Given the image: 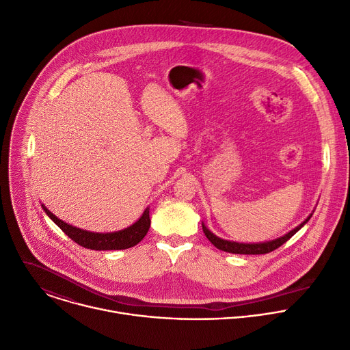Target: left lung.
<instances>
[{
  "mask_svg": "<svg viewBox=\"0 0 350 350\" xmlns=\"http://www.w3.org/2000/svg\"><path fill=\"white\" fill-rule=\"evenodd\" d=\"M310 217H312V214L299 226H297L295 229H293L287 234L278 237V239H274L271 241H263V243H236V241L224 240V239L215 236L213 232H209V229L204 224H202V232L206 236V239L211 241L221 251L230 252V254H243V255H259V254L271 252L275 248L283 245L286 241H288L310 219Z\"/></svg>",
  "mask_w": 350,
  "mask_h": 350,
  "instance_id": "obj_1",
  "label": "left lung"
}]
</instances>
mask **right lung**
Masks as SVG:
<instances>
[{"label":"right lung","mask_w":350,"mask_h":350,"mask_svg":"<svg viewBox=\"0 0 350 350\" xmlns=\"http://www.w3.org/2000/svg\"><path fill=\"white\" fill-rule=\"evenodd\" d=\"M45 214L64 232L73 241L79 245L95 251H109V250H125L136 245L139 241L144 240L150 228V215L149 206L145 209L142 217L139 218L133 225L126 229L111 232V233H94L88 230H83L80 228L68 225L59 218H56L49 209L42 204Z\"/></svg>","instance_id":"right-lung-1"}]
</instances>
